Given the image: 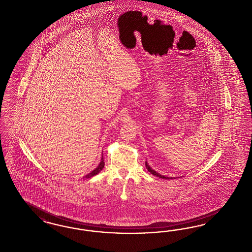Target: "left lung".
I'll return each mask as SVG.
<instances>
[{
  "label": "left lung",
  "instance_id": "left-lung-1",
  "mask_svg": "<svg viewBox=\"0 0 252 252\" xmlns=\"http://www.w3.org/2000/svg\"><path fill=\"white\" fill-rule=\"evenodd\" d=\"M145 166H146V169L148 170V171L151 172L153 175H155V176H157V177H159V178H162V179H172V178H174V177H167V176H164V175H161V174L158 173L157 171L152 170L151 167L148 165L147 162H145Z\"/></svg>",
  "mask_w": 252,
  "mask_h": 252
}]
</instances>
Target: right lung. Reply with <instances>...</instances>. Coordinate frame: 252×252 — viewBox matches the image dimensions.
Masks as SVG:
<instances>
[{
    "instance_id": "add662e5",
    "label": "right lung",
    "mask_w": 252,
    "mask_h": 252,
    "mask_svg": "<svg viewBox=\"0 0 252 252\" xmlns=\"http://www.w3.org/2000/svg\"><path fill=\"white\" fill-rule=\"evenodd\" d=\"M104 165H105V163H104V159H103V157H102L99 165H98V166H97L94 171H91L90 173H88L87 175H85L83 178H84V179H89L91 177H93V176L96 175L97 173H99V172L102 171V169L104 168Z\"/></svg>"
}]
</instances>
